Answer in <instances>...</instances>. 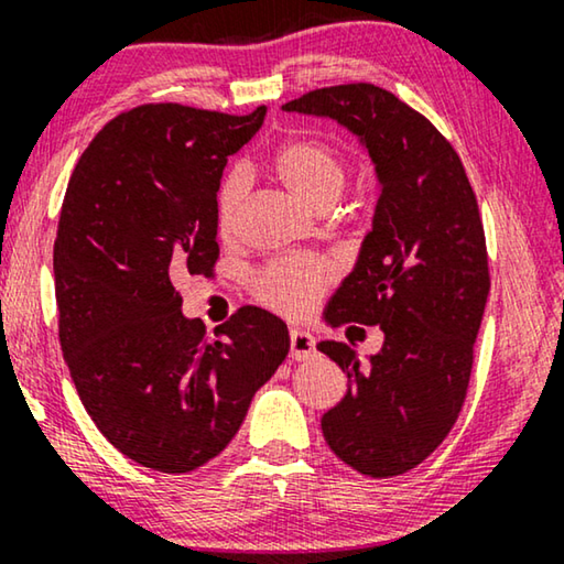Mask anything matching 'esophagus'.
Masks as SVG:
<instances>
[{
	"label": "esophagus",
	"instance_id": "esophagus-1",
	"mask_svg": "<svg viewBox=\"0 0 564 564\" xmlns=\"http://www.w3.org/2000/svg\"><path fill=\"white\" fill-rule=\"evenodd\" d=\"M316 355V339L304 329H293L291 332V359L296 362H306Z\"/></svg>",
	"mask_w": 564,
	"mask_h": 564
}]
</instances>
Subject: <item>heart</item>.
I'll use <instances>...</instances> for the list:
<instances>
[{"label":"heart","mask_w":564,"mask_h":564,"mask_svg":"<svg viewBox=\"0 0 564 564\" xmlns=\"http://www.w3.org/2000/svg\"><path fill=\"white\" fill-rule=\"evenodd\" d=\"M273 172L314 209L332 207L347 184V159L332 141L316 137L289 139L273 151ZM248 192V172L232 166L217 184L215 225L220 235H230ZM334 281V263L322 256H285L260 265L250 275V293L268 308L299 316L322 299Z\"/></svg>","instance_id":"heart-1"}]
</instances>
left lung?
Instances as JSON below:
<instances>
[{
  "instance_id": "8db88e82",
  "label": "left lung",
  "mask_w": 564,
  "mask_h": 564,
  "mask_svg": "<svg viewBox=\"0 0 564 564\" xmlns=\"http://www.w3.org/2000/svg\"><path fill=\"white\" fill-rule=\"evenodd\" d=\"M283 108L347 126L375 162L372 230L326 322L380 326L384 344L367 365L347 344H318L349 377L322 431L359 474L400 476L438 448L466 400L491 285L474 187L451 141L372 83L316 88Z\"/></svg>"
}]
</instances>
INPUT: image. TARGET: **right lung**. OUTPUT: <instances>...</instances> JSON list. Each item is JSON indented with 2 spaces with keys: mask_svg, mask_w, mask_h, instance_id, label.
Instances as JSON below:
<instances>
[{
  "mask_svg": "<svg viewBox=\"0 0 564 564\" xmlns=\"http://www.w3.org/2000/svg\"><path fill=\"white\" fill-rule=\"evenodd\" d=\"M263 119L265 106H137L96 133L67 182L53 250L63 357L108 443L162 474L215 458L289 355L271 311L242 306L209 336L176 291L215 275L217 184Z\"/></svg>",
  "mask_w": 564,
  "mask_h": 564,
  "instance_id": "add662e5",
  "label": "right lung"
}]
</instances>
